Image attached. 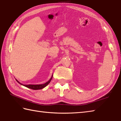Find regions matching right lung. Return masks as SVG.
<instances>
[{
  "label": "right lung",
  "mask_w": 121,
  "mask_h": 121,
  "mask_svg": "<svg viewBox=\"0 0 121 121\" xmlns=\"http://www.w3.org/2000/svg\"><path fill=\"white\" fill-rule=\"evenodd\" d=\"M52 76L53 75H52L51 76L50 79L47 82H46L45 84H39V85H31V84H30V85H23L21 83H20L19 81H17V79L16 81L19 83V84H20L21 85H23L25 87H26L27 88H30V89H34V90H38V89H42L43 88H44L46 86L48 85L49 84V83H50V81H51V79H52Z\"/></svg>",
  "instance_id": "obj_1"
}]
</instances>
